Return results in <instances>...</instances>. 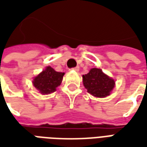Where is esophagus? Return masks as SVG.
Segmentation results:
<instances>
[{
  "label": "esophagus",
  "instance_id": "obj_1",
  "mask_svg": "<svg viewBox=\"0 0 147 147\" xmlns=\"http://www.w3.org/2000/svg\"><path fill=\"white\" fill-rule=\"evenodd\" d=\"M71 69L74 71H80V67H79V66H77V67H73V68H71Z\"/></svg>",
  "mask_w": 147,
  "mask_h": 147
}]
</instances>
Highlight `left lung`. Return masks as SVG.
Listing matches in <instances>:
<instances>
[{
    "label": "left lung",
    "mask_w": 147,
    "mask_h": 147,
    "mask_svg": "<svg viewBox=\"0 0 147 147\" xmlns=\"http://www.w3.org/2000/svg\"><path fill=\"white\" fill-rule=\"evenodd\" d=\"M83 83L87 92L97 98H105L110 94L115 86V81L105 75L102 69L91 68L83 76Z\"/></svg>",
    "instance_id": "1"
}]
</instances>
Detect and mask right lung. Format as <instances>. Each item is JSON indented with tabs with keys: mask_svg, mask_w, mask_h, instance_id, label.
Listing matches in <instances>:
<instances>
[{
	"mask_svg": "<svg viewBox=\"0 0 147 147\" xmlns=\"http://www.w3.org/2000/svg\"><path fill=\"white\" fill-rule=\"evenodd\" d=\"M64 75V72L56 71L53 67L48 66L34 78L33 85L42 94H51L61 85Z\"/></svg>",
	"mask_w": 147,
	"mask_h": 147,
	"instance_id": "obj_1",
	"label": "right lung"
}]
</instances>
